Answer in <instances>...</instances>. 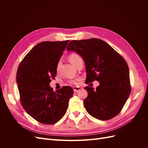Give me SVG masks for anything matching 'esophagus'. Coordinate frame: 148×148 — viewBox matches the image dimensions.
<instances>
[{
    "mask_svg": "<svg viewBox=\"0 0 148 148\" xmlns=\"http://www.w3.org/2000/svg\"><path fill=\"white\" fill-rule=\"evenodd\" d=\"M80 89H81V88H80L79 87H74L73 88V91L75 92H78Z\"/></svg>",
    "mask_w": 148,
    "mask_h": 148,
    "instance_id": "esophagus-1",
    "label": "esophagus"
}]
</instances>
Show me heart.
I'll list each match as a JSON object with an SVG mask.
<instances>
[{"mask_svg": "<svg viewBox=\"0 0 148 148\" xmlns=\"http://www.w3.org/2000/svg\"><path fill=\"white\" fill-rule=\"evenodd\" d=\"M81 59H82L81 57H80L78 54H77V53H71V54L69 56V60L70 61L71 63L72 64L75 66H76V65H77V64L78 63V62L79 60H81ZM60 64V62H58L57 65V70L59 69ZM73 83H75V84L77 83L76 82H73Z\"/></svg>", "mask_w": 148, "mask_h": 148, "instance_id": "heart-1", "label": "heart"}]
</instances>
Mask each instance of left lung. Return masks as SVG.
<instances>
[{"label":"left lung","mask_w":148,"mask_h":148,"mask_svg":"<svg viewBox=\"0 0 148 148\" xmlns=\"http://www.w3.org/2000/svg\"><path fill=\"white\" fill-rule=\"evenodd\" d=\"M68 51H75L85 62V83L99 82L96 90L86 86L88 97L84 100L86 111L93 117L107 120L118 115L131 92L130 71L123 57L101 39L91 38L71 41Z\"/></svg>","instance_id":"1"}]
</instances>
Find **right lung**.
Listing matches in <instances>:
<instances>
[{
    "mask_svg": "<svg viewBox=\"0 0 148 148\" xmlns=\"http://www.w3.org/2000/svg\"><path fill=\"white\" fill-rule=\"evenodd\" d=\"M70 41H44L26 55L18 68L16 83L21 104L38 122L57 123L65 114L73 88L63 86L56 91L49 83L57 75V65Z\"/></svg>",
    "mask_w": 148,
    "mask_h": 148,
    "instance_id": "add662e5",
    "label": "right lung"
}]
</instances>
